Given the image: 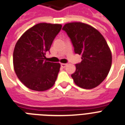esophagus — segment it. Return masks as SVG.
<instances>
[{
  "mask_svg": "<svg viewBox=\"0 0 125 125\" xmlns=\"http://www.w3.org/2000/svg\"><path fill=\"white\" fill-rule=\"evenodd\" d=\"M67 65V63H61V67L63 68H65Z\"/></svg>",
  "mask_w": 125,
  "mask_h": 125,
  "instance_id": "1",
  "label": "esophagus"
}]
</instances>
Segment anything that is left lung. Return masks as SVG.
Returning a JSON list of instances; mask_svg holds the SVG:
<instances>
[{"mask_svg":"<svg viewBox=\"0 0 125 125\" xmlns=\"http://www.w3.org/2000/svg\"><path fill=\"white\" fill-rule=\"evenodd\" d=\"M62 29L69 37L82 62L76 64L71 75L75 84L85 89L97 87L106 78L112 65V54L103 35L92 26L82 22L66 24Z\"/></svg>","mask_w":125,"mask_h":125,"instance_id":"left-lung-1","label":"left lung"}]
</instances>
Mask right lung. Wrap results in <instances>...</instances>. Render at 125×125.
Wrapping results in <instances>:
<instances>
[{
	"label": "right lung",
	"instance_id": "obj_1",
	"mask_svg": "<svg viewBox=\"0 0 125 125\" xmlns=\"http://www.w3.org/2000/svg\"><path fill=\"white\" fill-rule=\"evenodd\" d=\"M61 24L40 23L26 31L17 41L13 51V66L20 82L36 91L50 89L55 83L60 64L45 60Z\"/></svg>",
	"mask_w": 125,
	"mask_h": 125
}]
</instances>
